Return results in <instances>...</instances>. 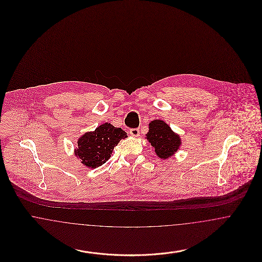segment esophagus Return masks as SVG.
Returning <instances> with one entry per match:
<instances>
[{
    "mask_svg": "<svg viewBox=\"0 0 262 262\" xmlns=\"http://www.w3.org/2000/svg\"><path fill=\"white\" fill-rule=\"evenodd\" d=\"M129 134L133 137H138L139 136V129L137 127H136V128H130L129 129Z\"/></svg>",
    "mask_w": 262,
    "mask_h": 262,
    "instance_id": "1",
    "label": "esophagus"
}]
</instances>
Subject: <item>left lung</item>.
I'll list each match as a JSON object with an SVG mask.
<instances>
[{"label":"left lung","mask_w":262,"mask_h":262,"mask_svg":"<svg viewBox=\"0 0 262 262\" xmlns=\"http://www.w3.org/2000/svg\"><path fill=\"white\" fill-rule=\"evenodd\" d=\"M146 138L156 154L163 159L172 156L181 145V139L165 122L154 120L149 124Z\"/></svg>","instance_id":"8db88e82"}]
</instances>
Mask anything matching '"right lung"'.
Returning <instances> with one entry per match:
<instances>
[{
	"mask_svg": "<svg viewBox=\"0 0 262 262\" xmlns=\"http://www.w3.org/2000/svg\"><path fill=\"white\" fill-rule=\"evenodd\" d=\"M125 137L126 133L121 127L105 123L78 139L75 155L88 168H97L111 157L114 147Z\"/></svg>",
	"mask_w": 262,
	"mask_h": 262,
	"instance_id": "right-lung-1",
	"label": "right lung"
}]
</instances>
